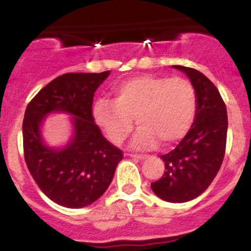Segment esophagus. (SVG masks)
Here are the masks:
<instances>
[{
    "instance_id": "obj_1",
    "label": "esophagus",
    "mask_w": 251,
    "mask_h": 251,
    "mask_svg": "<svg viewBox=\"0 0 251 251\" xmlns=\"http://www.w3.org/2000/svg\"><path fill=\"white\" fill-rule=\"evenodd\" d=\"M130 157L135 160H144L147 159V155H142V154H130Z\"/></svg>"
}]
</instances>
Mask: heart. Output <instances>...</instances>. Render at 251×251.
Returning <instances> with one entry per match:
<instances>
[{
	"mask_svg": "<svg viewBox=\"0 0 251 251\" xmlns=\"http://www.w3.org/2000/svg\"><path fill=\"white\" fill-rule=\"evenodd\" d=\"M197 113V92L183 77L139 75L113 87V101L100 100L94 106L96 123L114 144H122L138 128L133 147H171L190 132Z\"/></svg>",
	"mask_w": 251,
	"mask_h": 251,
	"instance_id": "obj_1",
	"label": "heart"
}]
</instances>
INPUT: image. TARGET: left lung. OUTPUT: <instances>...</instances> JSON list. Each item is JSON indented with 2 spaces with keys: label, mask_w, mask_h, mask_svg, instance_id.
<instances>
[{
  "label": "left lung",
  "mask_w": 251,
  "mask_h": 251,
  "mask_svg": "<svg viewBox=\"0 0 251 251\" xmlns=\"http://www.w3.org/2000/svg\"><path fill=\"white\" fill-rule=\"evenodd\" d=\"M190 77L197 92V113L190 132L170 152L161 155L164 175L151 190L164 201L182 202L199 197L211 185L226 154L228 117L221 94L200 71L174 65Z\"/></svg>",
  "instance_id": "left-lung-1"
}]
</instances>
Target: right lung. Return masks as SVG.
Listing matches in <instances>:
<instances>
[{"label": "right lung", "instance_id": "add662e5", "mask_svg": "<svg viewBox=\"0 0 251 251\" xmlns=\"http://www.w3.org/2000/svg\"><path fill=\"white\" fill-rule=\"evenodd\" d=\"M108 75L109 71L64 74L43 87L25 108L27 168L43 193L63 207L81 208L97 201L123 159L122 150L102 135L92 116L94 95ZM52 111L74 116V135L63 150L49 148L41 139L40 126Z\"/></svg>", "mask_w": 251, "mask_h": 251}]
</instances>
